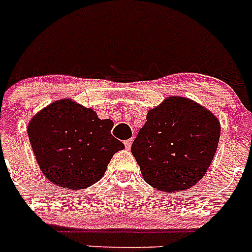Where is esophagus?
Masks as SVG:
<instances>
[{
	"label": "esophagus",
	"instance_id": "1",
	"mask_svg": "<svg viewBox=\"0 0 252 252\" xmlns=\"http://www.w3.org/2000/svg\"><path fill=\"white\" fill-rule=\"evenodd\" d=\"M131 144H133V139H128V140H126L124 141V145H126V149H130V146H131Z\"/></svg>",
	"mask_w": 252,
	"mask_h": 252
}]
</instances>
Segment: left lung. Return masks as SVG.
Masks as SVG:
<instances>
[{"label": "left lung", "instance_id": "left-lung-1", "mask_svg": "<svg viewBox=\"0 0 252 252\" xmlns=\"http://www.w3.org/2000/svg\"><path fill=\"white\" fill-rule=\"evenodd\" d=\"M219 136L220 123L211 111L173 96L148 112L131 154L149 185L168 193L182 192L206 175Z\"/></svg>", "mask_w": 252, "mask_h": 252}]
</instances>
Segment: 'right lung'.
Segmentation results:
<instances>
[{
    "label": "right lung",
    "instance_id": "add662e5",
    "mask_svg": "<svg viewBox=\"0 0 252 252\" xmlns=\"http://www.w3.org/2000/svg\"><path fill=\"white\" fill-rule=\"evenodd\" d=\"M113 122L71 99L49 104L31 119L28 136L36 162L50 182L84 189L103 177L124 144L111 134Z\"/></svg>",
    "mask_w": 252,
    "mask_h": 252
}]
</instances>
